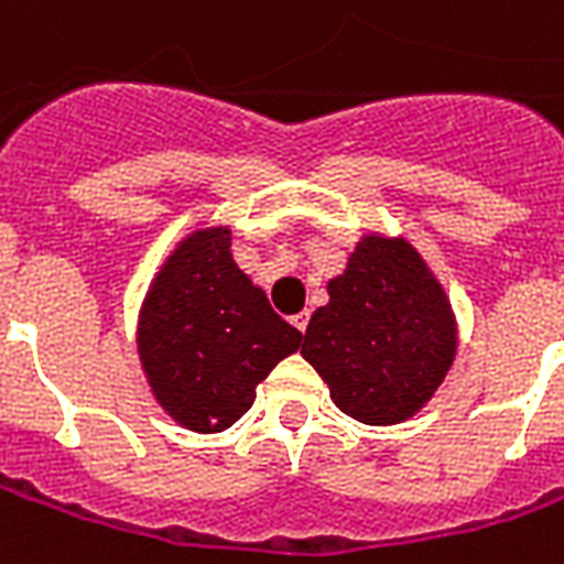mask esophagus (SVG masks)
Segmentation results:
<instances>
[{"label":"esophagus","instance_id":"esophagus-1","mask_svg":"<svg viewBox=\"0 0 564 564\" xmlns=\"http://www.w3.org/2000/svg\"><path fill=\"white\" fill-rule=\"evenodd\" d=\"M307 323H311V314H307V311H302V314L293 316V325L299 328V332H302V335L307 332Z\"/></svg>","mask_w":564,"mask_h":564}]
</instances>
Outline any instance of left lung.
I'll return each mask as SVG.
<instances>
[{
	"label": "left lung",
	"mask_w": 564,
	"mask_h": 564,
	"mask_svg": "<svg viewBox=\"0 0 564 564\" xmlns=\"http://www.w3.org/2000/svg\"><path fill=\"white\" fill-rule=\"evenodd\" d=\"M302 356L349 419L400 424L452 370V302L410 241L367 232L344 274L328 281V304L311 316Z\"/></svg>",
	"instance_id": "1"
}]
</instances>
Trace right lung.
Returning a JSON list of instances; mask_svg holds the SVG:
<instances>
[{"label":"right lung","mask_w":564,"mask_h":564,"mask_svg":"<svg viewBox=\"0 0 564 564\" xmlns=\"http://www.w3.org/2000/svg\"><path fill=\"white\" fill-rule=\"evenodd\" d=\"M229 227L178 241L145 293L137 349L154 400L182 427L220 433L253 406L257 386L302 332L271 311L229 253Z\"/></svg>","instance_id":"right-lung-1"}]
</instances>
